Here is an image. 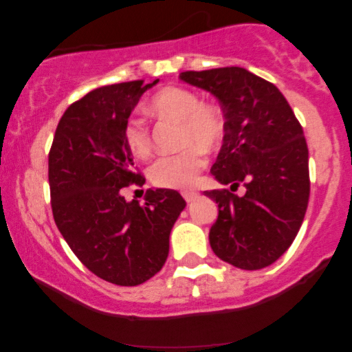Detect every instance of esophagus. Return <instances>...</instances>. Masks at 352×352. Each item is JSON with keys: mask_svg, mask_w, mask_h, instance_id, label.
I'll use <instances>...</instances> for the list:
<instances>
[{"mask_svg": "<svg viewBox=\"0 0 352 352\" xmlns=\"http://www.w3.org/2000/svg\"><path fill=\"white\" fill-rule=\"evenodd\" d=\"M182 195H184L185 201H187V204H190V201H193V200L197 199V197H199V193L192 192V190H187V192H184V193H182Z\"/></svg>", "mask_w": 352, "mask_h": 352, "instance_id": "1", "label": "esophagus"}]
</instances>
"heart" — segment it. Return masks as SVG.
Instances as JSON below:
<instances>
[{
  "label": "heart",
  "mask_w": 352,
  "mask_h": 352,
  "mask_svg": "<svg viewBox=\"0 0 352 352\" xmlns=\"http://www.w3.org/2000/svg\"><path fill=\"white\" fill-rule=\"evenodd\" d=\"M148 111L162 119L180 122V152L164 155L152 164V184L160 188H190L199 180L205 167L204 152H212L221 144L225 135V117L221 111L210 104H201L193 91L179 86L160 89L152 96ZM124 142L137 159H147L152 152V139L147 124L132 117L124 125Z\"/></svg>",
  "instance_id": "1"
}]
</instances>
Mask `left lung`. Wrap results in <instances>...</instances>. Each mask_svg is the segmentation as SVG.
I'll return each mask as SVG.
<instances>
[{
	"label": "left lung",
	"instance_id": "left-lung-1",
	"mask_svg": "<svg viewBox=\"0 0 352 352\" xmlns=\"http://www.w3.org/2000/svg\"><path fill=\"white\" fill-rule=\"evenodd\" d=\"M180 79L212 92L227 124L210 172L230 188L205 192L218 204L210 246L236 268H265L292 246L308 208V145L301 124L280 89L243 67L185 71ZM240 184L245 195L238 197Z\"/></svg>",
	"mask_w": 352,
	"mask_h": 352
}]
</instances>
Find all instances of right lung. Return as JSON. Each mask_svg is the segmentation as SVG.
Here are the masks:
<instances>
[{"instance_id":"add662e5","label":"right lung","mask_w":352,"mask_h":352,"mask_svg":"<svg viewBox=\"0 0 352 352\" xmlns=\"http://www.w3.org/2000/svg\"><path fill=\"white\" fill-rule=\"evenodd\" d=\"M159 82L94 89L60 117L50 151L51 208L60 235L89 272L119 286H137L162 270L168 236L185 208L175 190H148L145 204L122 188L142 187L122 131L140 96Z\"/></svg>"}]
</instances>
